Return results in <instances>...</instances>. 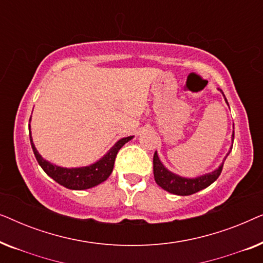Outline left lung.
<instances>
[{
  "instance_id": "8db88e82",
  "label": "left lung",
  "mask_w": 263,
  "mask_h": 263,
  "mask_svg": "<svg viewBox=\"0 0 263 263\" xmlns=\"http://www.w3.org/2000/svg\"><path fill=\"white\" fill-rule=\"evenodd\" d=\"M226 103H228V100H226ZM233 138H235V133L232 134V141ZM230 152H231V151H230ZM222 166H224V161H222V164L217 168V170L211 172V174H206L196 178H184L178 175H175L174 172L168 171L167 168L161 164L157 152L154 153L153 156V174L157 184L161 186L164 190H166V192L175 194V195H192V194H195L197 192H200V190L207 188V186L211 185L214 181H217V178L221 174Z\"/></svg>"
}]
</instances>
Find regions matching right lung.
<instances>
[{
	"mask_svg": "<svg viewBox=\"0 0 263 263\" xmlns=\"http://www.w3.org/2000/svg\"><path fill=\"white\" fill-rule=\"evenodd\" d=\"M133 136H128V138L121 139L120 141L115 143V146L104 156L102 159H99L97 163L89 165V166L85 167H60L56 165H52L49 161L43 159L38 151L35 149L34 143L32 141L31 136V129H30V141L32 149L37 159L38 164L41 165L45 174L50 176L53 181H56L59 184L66 186L68 189L71 190H84L89 189L93 186L100 184V183L106 181L107 177L111 175L114 170L115 159L118 151L122 148L124 143H127L129 140H132Z\"/></svg>",
	"mask_w": 263,
	"mask_h": 263,
	"instance_id": "1",
	"label": "right lung"
}]
</instances>
